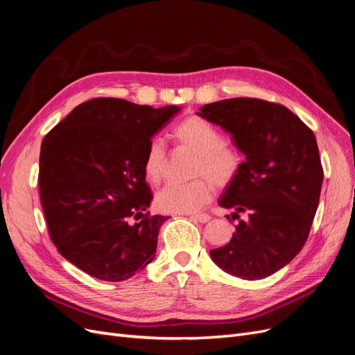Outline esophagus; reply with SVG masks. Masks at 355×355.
Wrapping results in <instances>:
<instances>
[{"label": "esophagus", "instance_id": "1", "mask_svg": "<svg viewBox=\"0 0 355 355\" xmlns=\"http://www.w3.org/2000/svg\"><path fill=\"white\" fill-rule=\"evenodd\" d=\"M192 219H196V220H198L200 223H206V222H209L211 218H210V214H207V213H197V214H192L191 216Z\"/></svg>", "mask_w": 355, "mask_h": 355}]
</instances>
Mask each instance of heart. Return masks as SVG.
<instances>
[{"label": "heart", "instance_id": "obj_1", "mask_svg": "<svg viewBox=\"0 0 355 355\" xmlns=\"http://www.w3.org/2000/svg\"><path fill=\"white\" fill-rule=\"evenodd\" d=\"M175 141L197 154L194 175L191 182H170L157 192V207L168 213H189L209 202L214 194V185L225 187L237 178L243 166V155L237 148L225 144L218 127L200 116H188L175 125L171 132ZM167 164L164 144L159 139L149 142L144 173L148 182L158 184L163 179ZM212 180L210 181L209 179Z\"/></svg>", "mask_w": 355, "mask_h": 355}]
</instances>
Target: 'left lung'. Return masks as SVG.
Listing matches in <instances>:
<instances>
[{"instance_id":"obj_1","label":"left lung","mask_w":355,"mask_h":355,"mask_svg":"<svg viewBox=\"0 0 355 355\" xmlns=\"http://www.w3.org/2000/svg\"><path fill=\"white\" fill-rule=\"evenodd\" d=\"M230 133L245 155L219 198L239 220L230 243L210 250L220 270L261 280L302 249L318 207L323 167L313 130L286 106L253 98L225 99L197 112Z\"/></svg>"}]
</instances>
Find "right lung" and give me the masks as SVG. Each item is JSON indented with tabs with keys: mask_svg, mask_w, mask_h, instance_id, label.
<instances>
[{
	"mask_svg": "<svg viewBox=\"0 0 355 355\" xmlns=\"http://www.w3.org/2000/svg\"><path fill=\"white\" fill-rule=\"evenodd\" d=\"M179 111L92 99L42 139L38 187L50 237L85 274L124 282L153 262L168 216L146 213L153 192L144 158L153 136Z\"/></svg>",
	"mask_w": 355,
	"mask_h": 355,
	"instance_id": "add662e5",
	"label": "right lung"
}]
</instances>
